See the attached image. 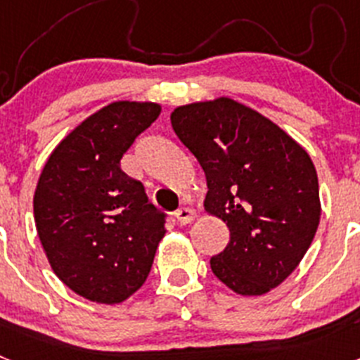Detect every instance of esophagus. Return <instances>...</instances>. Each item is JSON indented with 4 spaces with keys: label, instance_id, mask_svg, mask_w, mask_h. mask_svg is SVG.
I'll return each mask as SVG.
<instances>
[{
    "label": "esophagus",
    "instance_id": "34e87169",
    "mask_svg": "<svg viewBox=\"0 0 360 360\" xmlns=\"http://www.w3.org/2000/svg\"><path fill=\"white\" fill-rule=\"evenodd\" d=\"M195 216H196L195 209H191V207H180L176 211V219L180 225H187L189 221L195 219Z\"/></svg>",
    "mask_w": 360,
    "mask_h": 360
}]
</instances>
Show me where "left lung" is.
Returning a JSON list of instances; mask_svg holds the SVG:
<instances>
[{"mask_svg":"<svg viewBox=\"0 0 360 360\" xmlns=\"http://www.w3.org/2000/svg\"><path fill=\"white\" fill-rule=\"evenodd\" d=\"M171 124L207 178L205 209L231 231L227 247L211 257L214 276L241 295L278 287L319 227V182L308 153L227 97L176 108Z\"/></svg>","mask_w":360,"mask_h":360,"instance_id":"1","label":"left lung"}]
</instances>
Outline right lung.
Returning a JSON list of instances; mask_svg holds the SVG:
<instances>
[{
	"label": "right lung",
	"instance_id": "1",
	"mask_svg": "<svg viewBox=\"0 0 360 360\" xmlns=\"http://www.w3.org/2000/svg\"><path fill=\"white\" fill-rule=\"evenodd\" d=\"M160 115L119 101L88 117L53 149L34 195V218L56 276L82 297L122 303L144 285L165 216L120 158Z\"/></svg>",
	"mask_w": 360,
	"mask_h": 360
}]
</instances>
